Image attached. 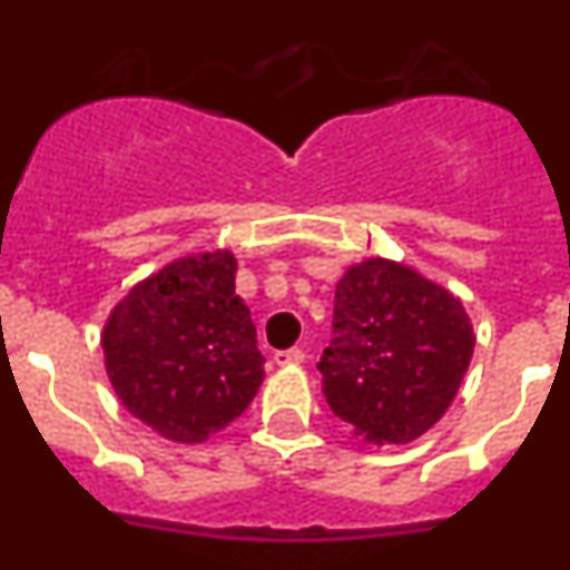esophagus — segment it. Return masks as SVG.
<instances>
[{
    "label": "esophagus",
    "instance_id": "34e87169",
    "mask_svg": "<svg viewBox=\"0 0 570 570\" xmlns=\"http://www.w3.org/2000/svg\"><path fill=\"white\" fill-rule=\"evenodd\" d=\"M274 362H276V365H279V367H285V365H299V362H305V351H302V347H288V351H276Z\"/></svg>",
    "mask_w": 570,
    "mask_h": 570
}]
</instances>
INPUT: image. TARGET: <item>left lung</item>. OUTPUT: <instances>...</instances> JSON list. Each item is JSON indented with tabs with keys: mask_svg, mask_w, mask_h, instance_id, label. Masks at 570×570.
Wrapping results in <instances>:
<instances>
[{
	"mask_svg": "<svg viewBox=\"0 0 570 570\" xmlns=\"http://www.w3.org/2000/svg\"><path fill=\"white\" fill-rule=\"evenodd\" d=\"M473 342L471 320L451 291L374 256L336 282L334 340L316 362L322 394L354 434L405 445L454 402Z\"/></svg>",
	"mask_w": 570,
	"mask_h": 570,
	"instance_id": "obj_1",
	"label": "left lung"
}]
</instances>
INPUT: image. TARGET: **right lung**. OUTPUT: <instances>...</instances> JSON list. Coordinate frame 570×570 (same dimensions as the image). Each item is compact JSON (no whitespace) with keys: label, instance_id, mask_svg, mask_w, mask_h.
Returning <instances> with one entry per match:
<instances>
[{"label":"right lung","instance_id":"right-lung-1","mask_svg":"<svg viewBox=\"0 0 570 570\" xmlns=\"http://www.w3.org/2000/svg\"><path fill=\"white\" fill-rule=\"evenodd\" d=\"M230 250L183 256L142 279L102 331L108 380L136 420L205 442L242 416L265 376Z\"/></svg>","mask_w":570,"mask_h":570}]
</instances>
